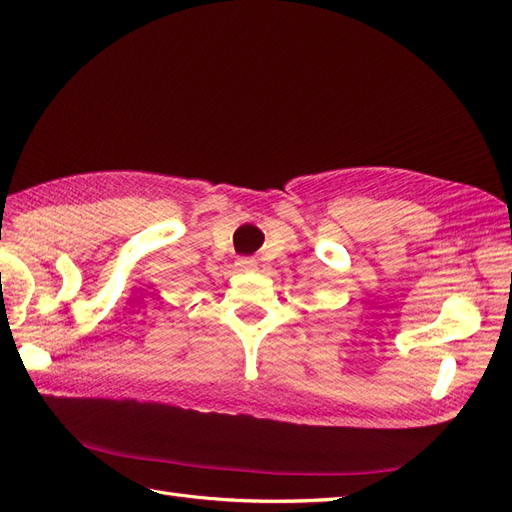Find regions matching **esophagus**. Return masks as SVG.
I'll list each match as a JSON object with an SVG mask.
<instances>
[{
  "instance_id": "1",
  "label": "esophagus",
  "mask_w": 512,
  "mask_h": 512,
  "mask_svg": "<svg viewBox=\"0 0 512 512\" xmlns=\"http://www.w3.org/2000/svg\"><path fill=\"white\" fill-rule=\"evenodd\" d=\"M235 265H237L239 271H250V269L256 267V260L250 258V256H243V258H237Z\"/></svg>"
}]
</instances>
